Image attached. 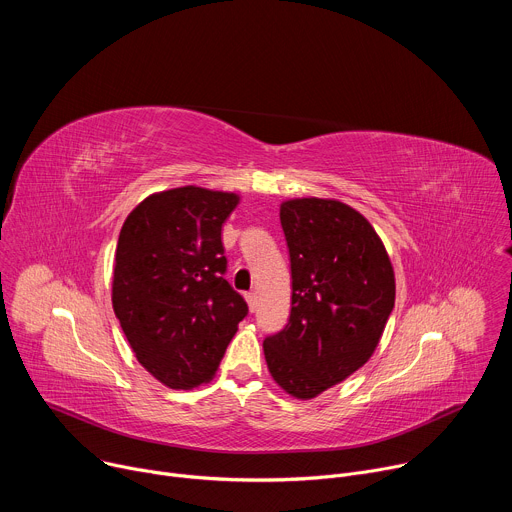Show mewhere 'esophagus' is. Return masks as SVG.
I'll return each instance as SVG.
<instances>
[{"instance_id":"obj_1","label":"esophagus","mask_w":512,"mask_h":512,"mask_svg":"<svg viewBox=\"0 0 512 512\" xmlns=\"http://www.w3.org/2000/svg\"><path fill=\"white\" fill-rule=\"evenodd\" d=\"M245 298H247L249 310H251V312H255V310H257V294H255V291H249V294H247Z\"/></svg>"}]
</instances>
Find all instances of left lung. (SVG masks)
<instances>
[{"instance_id": "obj_1", "label": "left lung", "mask_w": 512, "mask_h": 512, "mask_svg": "<svg viewBox=\"0 0 512 512\" xmlns=\"http://www.w3.org/2000/svg\"><path fill=\"white\" fill-rule=\"evenodd\" d=\"M279 221L291 259L287 326L263 340L267 369L308 401L367 362L395 306V271L373 225L334 198H289Z\"/></svg>"}]
</instances>
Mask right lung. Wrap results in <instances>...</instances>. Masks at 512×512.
I'll return each mask as SVG.
<instances>
[{"label":"right lung","instance_id":"right-lung-1","mask_svg":"<svg viewBox=\"0 0 512 512\" xmlns=\"http://www.w3.org/2000/svg\"><path fill=\"white\" fill-rule=\"evenodd\" d=\"M235 192L182 186L143 198L119 233L111 302L141 367L170 389L210 383L247 304L223 277Z\"/></svg>","mask_w":512,"mask_h":512}]
</instances>
